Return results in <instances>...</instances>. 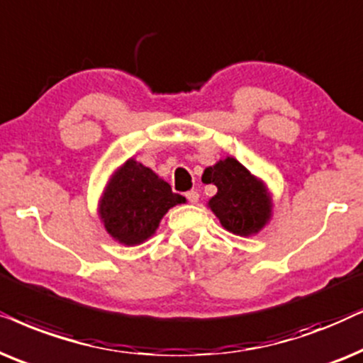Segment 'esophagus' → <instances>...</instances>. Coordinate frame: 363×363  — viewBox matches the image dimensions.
<instances>
[{
  "mask_svg": "<svg viewBox=\"0 0 363 363\" xmlns=\"http://www.w3.org/2000/svg\"><path fill=\"white\" fill-rule=\"evenodd\" d=\"M186 197H187V201L191 202V204H196V202L199 201V192H197V191H189V192H186Z\"/></svg>",
  "mask_w": 363,
  "mask_h": 363,
  "instance_id": "34e87169",
  "label": "esophagus"
}]
</instances>
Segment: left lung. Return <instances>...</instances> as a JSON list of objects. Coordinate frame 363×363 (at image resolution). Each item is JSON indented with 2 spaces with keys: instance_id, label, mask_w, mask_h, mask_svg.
I'll use <instances>...</instances> for the list:
<instances>
[{
  "instance_id": "obj_1",
  "label": "left lung",
  "mask_w": 363,
  "mask_h": 363,
  "mask_svg": "<svg viewBox=\"0 0 363 363\" xmlns=\"http://www.w3.org/2000/svg\"><path fill=\"white\" fill-rule=\"evenodd\" d=\"M217 187V194L207 202L225 230L235 235H254L272 216V199L260 179L250 174L238 159H220L207 167L202 181Z\"/></svg>"
}]
</instances>
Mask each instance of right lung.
<instances>
[{"instance_id": "obj_1", "label": "right lung", "mask_w": 363, "mask_h": 363, "mask_svg": "<svg viewBox=\"0 0 363 363\" xmlns=\"http://www.w3.org/2000/svg\"><path fill=\"white\" fill-rule=\"evenodd\" d=\"M186 199L136 159H128L113 176L99 199V217L108 234L124 245H138L156 232L171 207Z\"/></svg>"}]
</instances>
